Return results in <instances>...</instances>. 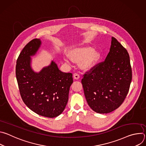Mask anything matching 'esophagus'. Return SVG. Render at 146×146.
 I'll return each instance as SVG.
<instances>
[{"label":"esophagus","instance_id":"obj_1","mask_svg":"<svg viewBox=\"0 0 146 146\" xmlns=\"http://www.w3.org/2000/svg\"><path fill=\"white\" fill-rule=\"evenodd\" d=\"M80 74L78 73H74V74H73V77H74V79L77 80V79H78L80 78Z\"/></svg>","mask_w":146,"mask_h":146}]
</instances>
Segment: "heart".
Listing matches in <instances>:
<instances>
[{
    "mask_svg": "<svg viewBox=\"0 0 146 146\" xmlns=\"http://www.w3.org/2000/svg\"><path fill=\"white\" fill-rule=\"evenodd\" d=\"M69 55L72 60L75 62H81V66L84 69H87L92 66L98 60L99 56V52L94 51V49L89 46L76 48L71 50ZM65 60L69 62L70 59L69 57H65Z\"/></svg>",
    "mask_w": 146,
    "mask_h": 146,
    "instance_id": "1",
    "label": "heart"
}]
</instances>
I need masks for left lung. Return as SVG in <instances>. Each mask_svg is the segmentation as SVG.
Returning <instances> with one entry per match:
<instances>
[{
	"instance_id": "left-lung-1",
	"label": "left lung",
	"mask_w": 146,
	"mask_h": 146,
	"mask_svg": "<svg viewBox=\"0 0 146 146\" xmlns=\"http://www.w3.org/2000/svg\"><path fill=\"white\" fill-rule=\"evenodd\" d=\"M82 77L81 83L90 107L101 114L114 111L125 99L132 78L127 50L112 37L105 60L95 65Z\"/></svg>"
}]
</instances>
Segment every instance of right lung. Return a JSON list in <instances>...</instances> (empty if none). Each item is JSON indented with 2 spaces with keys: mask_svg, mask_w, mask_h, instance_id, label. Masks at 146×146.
I'll return each instance as SVG.
<instances>
[{
  "mask_svg": "<svg viewBox=\"0 0 146 146\" xmlns=\"http://www.w3.org/2000/svg\"><path fill=\"white\" fill-rule=\"evenodd\" d=\"M40 44V40L35 38L24 47L17 60L16 78L27 107L38 115L54 118L63 112L67 105L73 74L61 72L53 61L39 73H35L31 67V56L36 54Z\"/></svg>",
  "mask_w": 146,
  "mask_h": 146,
  "instance_id": "obj_1",
  "label": "right lung"
}]
</instances>
